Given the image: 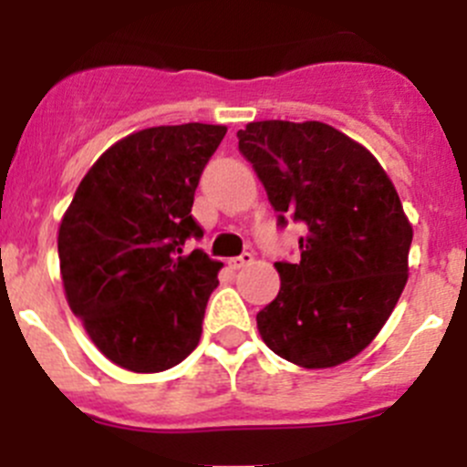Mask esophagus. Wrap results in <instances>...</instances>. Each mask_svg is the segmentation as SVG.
Returning a JSON list of instances; mask_svg holds the SVG:
<instances>
[{"mask_svg":"<svg viewBox=\"0 0 467 467\" xmlns=\"http://www.w3.org/2000/svg\"><path fill=\"white\" fill-rule=\"evenodd\" d=\"M253 262V253H242V255L239 257H233V260H230V266L233 268H244V266H248V264Z\"/></svg>","mask_w":467,"mask_h":467,"instance_id":"1","label":"esophagus"}]
</instances>
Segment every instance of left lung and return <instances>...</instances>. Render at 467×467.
I'll return each instance as SVG.
<instances>
[{"instance_id":"8db88e82","label":"left lung","mask_w":467,"mask_h":467,"mask_svg":"<svg viewBox=\"0 0 467 467\" xmlns=\"http://www.w3.org/2000/svg\"><path fill=\"white\" fill-rule=\"evenodd\" d=\"M239 150L268 201L303 221L300 262L257 314L262 341L300 368H332L379 334L409 277L413 228L373 153L323 121H251Z\"/></svg>"}]
</instances>
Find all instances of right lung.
Listing matches in <instances>:
<instances>
[{
    "instance_id": "right-lung-1",
    "label": "right lung",
    "mask_w": 467,
    "mask_h": 467,
    "mask_svg": "<svg viewBox=\"0 0 467 467\" xmlns=\"http://www.w3.org/2000/svg\"><path fill=\"white\" fill-rule=\"evenodd\" d=\"M225 126H153L89 167L58 228L65 298L112 364L162 373L201 341L221 266L190 237L194 192Z\"/></svg>"
}]
</instances>
